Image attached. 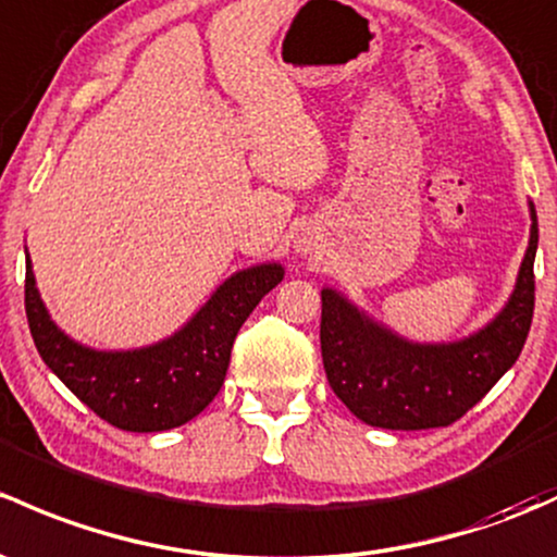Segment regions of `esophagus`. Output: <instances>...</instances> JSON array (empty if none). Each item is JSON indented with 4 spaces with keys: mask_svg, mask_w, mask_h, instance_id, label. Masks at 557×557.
<instances>
[{
    "mask_svg": "<svg viewBox=\"0 0 557 557\" xmlns=\"http://www.w3.org/2000/svg\"><path fill=\"white\" fill-rule=\"evenodd\" d=\"M304 250H307V248H304Z\"/></svg>",
    "mask_w": 557,
    "mask_h": 557,
    "instance_id": "obj_1",
    "label": "esophagus"
}]
</instances>
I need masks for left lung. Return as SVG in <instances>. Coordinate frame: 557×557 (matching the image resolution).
Here are the masks:
<instances>
[{"label": "left lung", "instance_id": "left-lung-1", "mask_svg": "<svg viewBox=\"0 0 557 557\" xmlns=\"http://www.w3.org/2000/svg\"><path fill=\"white\" fill-rule=\"evenodd\" d=\"M531 239L505 312L456 344L421 347L362 318L323 290L320 349L331 389L357 419L382 430H432L465 417L518 360L534 318V256L540 243L531 205Z\"/></svg>", "mask_w": 557, "mask_h": 557}]
</instances>
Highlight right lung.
I'll return each instance as SVG.
<instances>
[{"instance_id": "1", "label": "right lung", "mask_w": 557, "mask_h": 557, "mask_svg": "<svg viewBox=\"0 0 557 557\" xmlns=\"http://www.w3.org/2000/svg\"><path fill=\"white\" fill-rule=\"evenodd\" d=\"M280 280L277 263L239 272L168 342L138 352H96L52 325L26 259V318L47 368L90 411L116 430L162 432L195 419L219 395L234 336Z\"/></svg>"}]
</instances>
